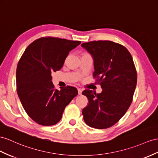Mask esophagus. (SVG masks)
I'll use <instances>...</instances> for the list:
<instances>
[{
	"mask_svg": "<svg viewBox=\"0 0 158 158\" xmlns=\"http://www.w3.org/2000/svg\"><path fill=\"white\" fill-rule=\"evenodd\" d=\"M82 94V89H78V94L79 95H81Z\"/></svg>",
	"mask_w": 158,
	"mask_h": 158,
	"instance_id": "obj_1",
	"label": "esophagus"
}]
</instances>
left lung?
I'll list each match as a JSON object with an SVG mask.
<instances>
[{
	"label": "left lung",
	"instance_id": "left-lung-1",
	"mask_svg": "<svg viewBox=\"0 0 158 158\" xmlns=\"http://www.w3.org/2000/svg\"><path fill=\"white\" fill-rule=\"evenodd\" d=\"M81 46L94 60L93 77L102 92H82L89 104L83 109L85 122L96 129H106L118 122L132 102L137 72L131 55L124 46L111 40H94Z\"/></svg>",
	"mask_w": 158,
	"mask_h": 158
}]
</instances>
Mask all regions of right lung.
I'll return each mask as SVG.
<instances>
[{"mask_svg":"<svg viewBox=\"0 0 158 158\" xmlns=\"http://www.w3.org/2000/svg\"><path fill=\"white\" fill-rule=\"evenodd\" d=\"M81 43L52 37L35 40L27 47L17 68V91L26 113L44 126L57 123L64 108L78 94L74 87L55 89L51 73L62 68L69 52Z\"/></svg>","mask_w":158,"mask_h":158,"instance_id":"obj_1","label":"right lung"}]
</instances>
